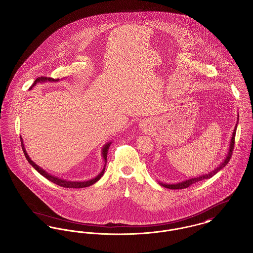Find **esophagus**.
<instances>
[{"mask_svg":"<svg viewBox=\"0 0 253 253\" xmlns=\"http://www.w3.org/2000/svg\"><path fill=\"white\" fill-rule=\"evenodd\" d=\"M139 126H140V128H141L142 130H144V131H148L149 129L152 127L151 121L148 120V119H147V120H142V121H140Z\"/></svg>","mask_w":253,"mask_h":253,"instance_id":"1","label":"esophagus"}]
</instances>
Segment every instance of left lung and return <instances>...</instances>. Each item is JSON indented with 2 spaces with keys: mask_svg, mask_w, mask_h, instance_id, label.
<instances>
[{
  "mask_svg": "<svg viewBox=\"0 0 253 253\" xmlns=\"http://www.w3.org/2000/svg\"><path fill=\"white\" fill-rule=\"evenodd\" d=\"M238 120H239V115H238ZM238 124V123H237ZM237 124L234 128V131H233V134H232V137L230 139V144H229V150H228V153L226 155V157L224 158L223 163L220 164L217 168H215L213 171L209 172L208 174H205V175H202V176H199L197 178H189V179H186V180H183L181 182H178V183H172V184H166V183H163V182H159L161 185H163L165 188H169V189H183V188H187L189 187L191 184H193L195 182H198L200 180H203V179H206V178H212L215 174H217L221 169H223V167L228 164V162L230 161L231 159V155H232V151L234 149V142H235V134H236V129H237Z\"/></svg>",
  "mask_w": 253,
  "mask_h": 253,
  "instance_id": "left-lung-1",
  "label": "left lung"
}]
</instances>
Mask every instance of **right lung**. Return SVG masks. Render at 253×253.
<instances>
[{
    "mask_svg": "<svg viewBox=\"0 0 253 253\" xmlns=\"http://www.w3.org/2000/svg\"><path fill=\"white\" fill-rule=\"evenodd\" d=\"M59 79H53V78H48V77H38L35 81H34V83H33V85L30 87V89H32V87H34L37 83H41V82H45V81H58ZM111 143L112 142H108V143H106L104 146H103V148H102V157H103V159H104V167H103V169H102V171L95 177V178H90L89 180H86V181H71V180H66V179H62V178H57V177H55V176H52V175H50V174H48L46 171H45L43 168H41L40 166H38L37 164H35V163H33V161L30 159V157H29V155H28V153H27V151H26V149H25V145H24V142H23V139H22V136H21V144H22V149H23V151H24V154H25V156H26V158H27V160H28V162L30 163V165L38 172V173H40L42 176H44L45 178H47L48 180H50L51 182H53V183H55V184H57V185H59V186H62V187H66V188H83V187H88V186H90V185H92L93 183H95L97 180H99L101 177L103 176V174H104L105 171V167H106V164H107V153H108V150H109V147H110V145H111Z\"/></svg>",
    "mask_w": 253,
    "mask_h": 253,
    "instance_id": "1",
    "label": "right lung"
}]
</instances>
